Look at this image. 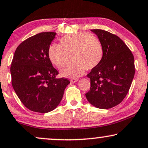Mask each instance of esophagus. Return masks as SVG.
I'll use <instances>...</instances> for the list:
<instances>
[{"label": "esophagus", "instance_id": "obj_1", "mask_svg": "<svg viewBox=\"0 0 148 148\" xmlns=\"http://www.w3.org/2000/svg\"><path fill=\"white\" fill-rule=\"evenodd\" d=\"M78 82V79H72L70 80L71 83H75V82Z\"/></svg>", "mask_w": 148, "mask_h": 148}]
</instances>
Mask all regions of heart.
I'll use <instances>...</instances> for the list:
<instances>
[{
    "label": "heart",
    "instance_id": "b5f03b06",
    "mask_svg": "<svg viewBox=\"0 0 148 148\" xmlns=\"http://www.w3.org/2000/svg\"><path fill=\"white\" fill-rule=\"evenodd\" d=\"M60 44H52L48 51L49 58L53 64L62 68L70 60L72 62L60 71L63 77L76 78L88 70L95 68L103 57V45L97 37L88 32L66 35Z\"/></svg>",
    "mask_w": 148,
    "mask_h": 148
}]
</instances>
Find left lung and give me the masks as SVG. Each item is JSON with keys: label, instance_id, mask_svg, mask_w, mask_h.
Returning <instances> with one entry per match:
<instances>
[{"label": "left lung", "instance_id": "1", "mask_svg": "<svg viewBox=\"0 0 148 148\" xmlns=\"http://www.w3.org/2000/svg\"><path fill=\"white\" fill-rule=\"evenodd\" d=\"M91 32L103 45V57L86 76L90 80V88L85 95L95 107L109 109L121 103L129 92L135 75L134 57L116 35L99 29Z\"/></svg>", "mask_w": 148, "mask_h": 148}]
</instances>
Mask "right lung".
I'll list each match as a JSON object with an SVG mask.
<instances>
[{"label":"right lung","instance_id":"add662e5","mask_svg":"<svg viewBox=\"0 0 148 148\" xmlns=\"http://www.w3.org/2000/svg\"><path fill=\"white\" fill-rule=\"evenodd\" d=\"M56 33L46 32L23 41L15 51L11 66V82L17 97L27 109L47 113L62 101L66 78H58V70L49 58L48 51Z\"/></svg>","mask_w":148,"mask_h":148}]
</instances>
